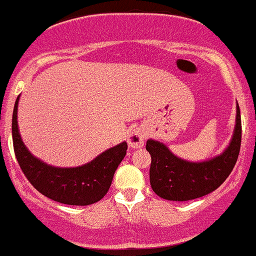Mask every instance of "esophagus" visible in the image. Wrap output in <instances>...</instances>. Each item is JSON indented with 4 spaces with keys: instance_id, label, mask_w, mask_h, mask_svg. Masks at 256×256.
<instances>
[{
    "instance_id": "34e87169",
    "label": "esophagus",
    "mask_w": 256,
    "mask_h": 256,
    "mask_svg": "<svg viewBox=\"0 0 256 256\" xmlns=\"http://www.w3.org/2000/svg\"><path fill=\"white\" fill-rule=\"evenodd\" d=\"M144 138H146V134H144L142 128H132L128 135V144L132 148H141L144 146Z\"/></svg>"
}]
</instances>
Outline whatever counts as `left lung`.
Wrapping results in <instances>:
<instances>
[{
    "instance_id": "obj_1",
    "label": "left lung",
    "mask_w": 256,
    "mask_h": 256,
    "mask_svg": "<svg viewBox=\"0 0 256 256\" xmlns=\"http://www.w3.org/2000/svg\"><path fill=\"white\" fill-rule=\"evenodd\" d=\"M242 144V120L236 106V124L232 142L219 156L206 162H188L174 156L164 144L148 140L151 154L150 182L158 197L168 200H196L216 190L228 178L238 160Z\"/></svg>"
}]
</instances>
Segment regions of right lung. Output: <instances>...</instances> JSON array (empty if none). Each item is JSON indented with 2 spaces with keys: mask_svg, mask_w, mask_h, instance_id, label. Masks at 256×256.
Wrapping results in <instances>:
<instances>
[{
  "mask_svg": "<svg viewBox=\"0 0 256 256\" xmlns=\"http://www.w3.org/2000/svg\"><path fill=\"white\" fill-rule=\"evenodd\" d=\"M17 98L12 115V140L20 170L30 184L46 197L70 206H89L104 197L112 186L114 174L122 161L128 144L122 142L102 152L84 166L58 168L32 156L22 142L17 125Z\"/></svg>",
  "mask_w": 256,
  "mask_h": 256,
  "instance_id": "obj_1",
  "label": "right lung"
}]
</instances>
